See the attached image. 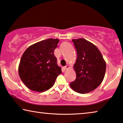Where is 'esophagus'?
<instances>
[{
    "mask_svg": "<svg viewBox=\"0 0 123 123\" xmlns=\"http://www.w3.org/2000/svg\"><path fill=\"white\" fill-rule=\"evenodd\" d=\"M69 68H70V67H69V66H68V65L64 67V68H65V70H68Z\"/></svg>",
    "mask_w": 123,
    "mask_h": 123,
    "instance_id": "34e87169",
    "label": "esophagus"
}]
</instances>
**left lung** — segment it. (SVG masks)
I'll list each match as a JSON object with an SVG mask.
<instances>
[{
	"label": "left lung",
	"instance_id": "1",
	"mask_svg": "<svg viewBox=\"0 0 123 123\" xmlns=\"http://www.w3.org/2000/svg\"><path fill=\"white\" fill-rule=\"evenodd\" d=\"M72 41L77 54L74 65L76 78L70 86L76 92L86 94L94 90L103 82L106 62L99 49L92 43L84 38Z\"/></svg>",
	"mask_w": 123,
	"mask_h": 123
}]
</instances>
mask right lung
I'll return each instance as SVG.
<instances>
[{
    "label": "right lung",
    "instance_id": "obj_1",
    "mask_svg": "<svg viewBox=\"0 0 123 123\" xmlns=\"http://www.w3.org/2000/svg\"><path fill=\"white\" fill-rule=\"evenodd\" d=\"M58 42V39H47L31 45L23 53L19 65V75L31 90H48L62 73L54 55Z\"/></svg>",
    "mask_w": 123,
    "mask_h": 123
}]
</instances>
